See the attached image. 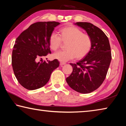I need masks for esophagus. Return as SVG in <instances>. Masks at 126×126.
I'll return each instance as SVG.
<instances>
[{
  "mask_svg": "<svg viewBox=\"0 0 126 126\" xmlns=\"http://www.w3.org/2000/svg\"><path fill=\"white\" fill-rule=\"evenodd\" d=\"M64 64H65V63H63V62H61L60 63V65L61 66H62V65H64Z\"/></svg>",
  "mask_w": 126,
  "mask_h": 126,
  "instance_id": "obj_1",
  "label": "esophagus"
}]
</instances>
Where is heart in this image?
I'll use <instances>...</instances> for the list:
<instances>
[{
    "label": "heart",
    "instance_id": "b5f03b06",
    "mask_svg": "<svg viewBox=\"0 0 126 126\" xmlns=\"http://www.w3.org/2000/svg\"><path fill=\"white\" fill-rule=\"evenodd\" d=\"M59 37L52 33L49 39L50 49L58 50L61 45V40L67 42L64 51H60L53 55V58L61 62H66L75 58L82 59L88 54L92 47L91 36L83 33L82 30L73 25L63 27L59 31Z\"/></svg>",
    "mask_w": 126,
    "mask_h": 126
}]
</instances>
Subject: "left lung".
I'll return each instance as SVG.
<instances>
[{
  "label": "left lung",
  "mask_w": 126,
  "mask_h": 126,
  "mask_svg": "<svg viewBox=\"0 0 126 126\" xmlns=\"http://www.w3.org/2000/svg\"><path fill=\"white\" fill-rule=\"evenodd\" d=\"M75 24L84 29L92 39L91 50L76 64L70 63L73 72L66 78L68 84L80 93L96 90L105 79L112 59L108 37L101 29L88 22Z\"/></svg>",
  "instance_id": "obj_1"
}]
</instances>
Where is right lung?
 I'll return each mask as SVG.
<instances>
[{
	"mask_svg": "<svg viewBox=\"0 0 126 126\" xmlns=\"http://www.w3.org/2000/svg\"><path fill=\"white\" fill-rule=\"evenodd\" d=\"M59 24L56 22L35 23L16 39L12 64L15 76L24 88L34 90L45 86L52 72L59 67L57 59L39 62L42 57L51 53L49 39Z\"/></svg>",
	"mask_w": 126,
	"mask_h": 126,
	"instance_id": "obj_1",
	"label": "right lung"
}]
</instances>
